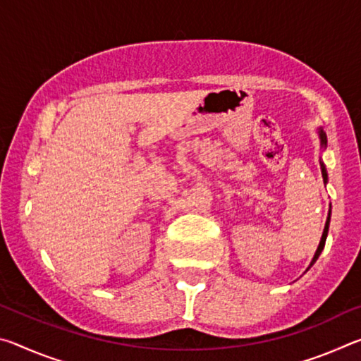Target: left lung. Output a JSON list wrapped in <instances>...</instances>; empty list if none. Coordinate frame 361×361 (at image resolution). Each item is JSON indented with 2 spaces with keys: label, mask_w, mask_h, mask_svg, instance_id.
<instances>
[{
  "label": "left lung",
  "mask_w": 361,
  "mask_h": 361,
  "mask_svg": "<svg viewBox=\"0 0 361 361\" xmlns=\"http://www.w3.org/2000/svg\"><path fill=\"white\" fill-rule=\"evenodd\" d=\"M317 133H319V138H320V146H322V149H325L326 148V133L323 132V129L322 127H319V129H317ZM320 167H322V175H323V183H328V173H326V169H325V164L323 162H320ZM329 219H331V204H329V212H328V218H326V223H325V229H323V234H322V239H320V243H319V247H317V252H315V255H314V258H312V261H310V266L307 267V269H310L314 266V262L319 259V256H320V253H322V250H323V247H325V242H326V235H328V229H329Z\"/></svg>",
  "instance_id": "8db88e82"
}]
</instances>
